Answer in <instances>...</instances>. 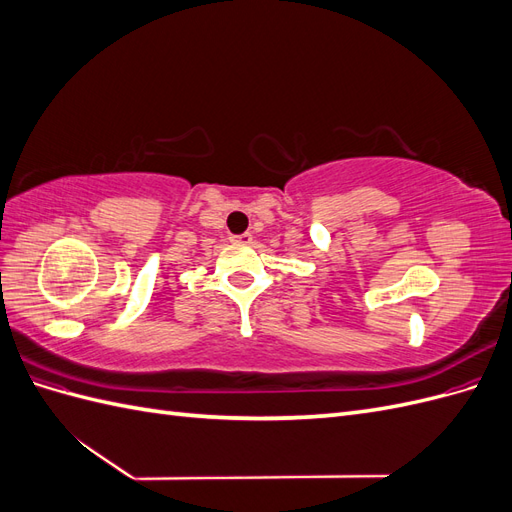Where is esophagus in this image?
Returning <instances> with one entry per match:
<instances>
[{
    "label": "esophagus",
    "mask_w": 512,
    "mask_h": 512,
    "mask_svg": "<svg viewBox=\"0 0 512 512\" xmlns=\"http://www.w3.org/2000/svg\"><path fill=\"white\" fill-rule=\"evenodd\" d=\"M232 243H252V232H241V235H232Z\"/></svg>",
    "instance_id": "esophagus-1"
}]
</instances>
